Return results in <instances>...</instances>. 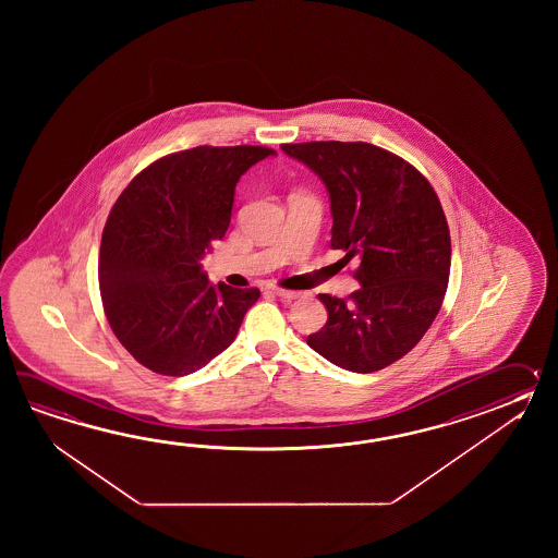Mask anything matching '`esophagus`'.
Wrapping results in <instances>:
<instances>
[{
  "mask_svg": "<svg viewBox=\"0 0 558 558\" xmlns=\"http://www.w3.org/2000/svg\"><path fill=\"white\" fill-rule=\"evenodd\" d=\"M274 293L277 296H281V299H287V301H291V299H296V296L301 295L299 291H287V289H281V287L274 289Z\"/></svg>",
  "mask_w": 558,
  "mask_h": 558,
  "instance_id": "34e87169",
  "label": "esophagus"
}]
</instances>
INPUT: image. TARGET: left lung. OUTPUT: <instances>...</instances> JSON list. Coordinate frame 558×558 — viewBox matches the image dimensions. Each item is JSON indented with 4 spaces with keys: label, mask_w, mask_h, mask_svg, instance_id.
I'll list each match as a JSON object with an SVG mask.
<instances>
[{
    "label": "left lung",
    "mask_w": 558,
    "mask_h": 558,
    "mask_svg": "<svg viewBox=\"0 0 558 558\" xmlns=\"http://www.w3.org/2000/svg\"><path fill=\"white\" fill-rule=\"evenodd\" d=\"M331 199V247L359 259L349 299L320 293L329 319L307 344L337 367L373 373L415 347L439 313L451 235L439 197L399 155L363 142L283 143Z\"/></svg>",
    "instance_id": "8db88e82"
}]
</instances>
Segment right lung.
<instances>
[{"instance_id":"1","label":"right lung","mask_w":558,"mask_h":558,"mask_svg":"<svg viewBox=\"0 0 558 558\" xmlns=\"http://www.w3.org/2000/svg\"><path fill=\"white\" fill-rule=\"evenodd\" d=\"M263 145H199L145 167L119 195L99 250L107 320L143 367L183 377L238 337L259 289L211 284L199 259L226 235L239 178Z\"/></svg>"}]
</instances>
